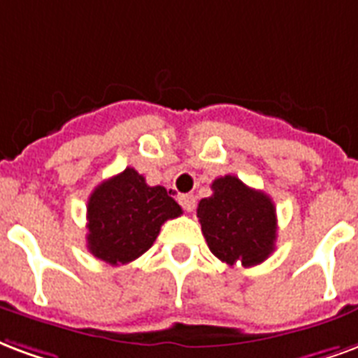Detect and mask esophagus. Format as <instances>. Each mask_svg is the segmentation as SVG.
<instances>
[{
  "instance_id": "obj_1",
  "label": "esophagus",
  "mask_w": 358,
  "mask_h": 358,
  "mask_svg": "<svg viewBox=\"0 0 358 358\" xmlns=\"http://www.w3.org/2000/svg\"><path fill=\"white\" fill-rule=\"evenodd\" d=\"M180 204H182V208L185 210V212H191V210L195 208V197L193 195H189V193H185V195H180Z\"/></svg>"
}]
</instances>
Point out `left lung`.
I'll return each instance as SVG.
<instances>
[{
  "label": "left lung",
  "mask_w": 358,
  "mask_h": 358,
  "mask_svg": "<svg viewBox=\"0 0 358 358\" xmlns=\"http://www.w3.org/2000/svg\"><path fill=\"white\" fill-rule=\"evenodd\" d=\"M212 191L197 208L210 252L231 266L238 261L242 266L263 263L274 252L278 236L272 199L231 174L215 178Z\"/></svg>",
  "instance_id": "obj_1"
}]
</instances>
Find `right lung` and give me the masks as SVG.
Listing matches in <instances>:
<instances>
[{"instance_id":"1","label":"right lung","mask_w":358,"mask_h":358,"mask_svg":"<svg viewBox=\"0 0 358 358\" xmlns=\"http://www.w3.org/2000/svg\"><path fill=\"white\" fill-rule=\"evenodd\" d=\"M182 214L163 185H148L127 167L101 182L88 199V250L108 264H127L148 252L161 225Z\"/></svg>"}]
</instances>
